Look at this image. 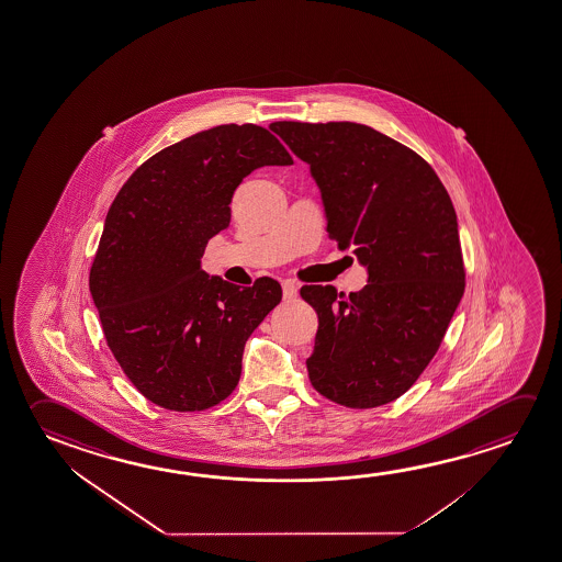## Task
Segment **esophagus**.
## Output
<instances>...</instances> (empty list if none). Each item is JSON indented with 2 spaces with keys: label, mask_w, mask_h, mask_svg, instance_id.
I'll return each instance as SVG.
<instances>
[{
  "label": "esophagus",
  "mask_w": 562,
  "mask_h": 562,
  "mask_svg": "<svg viewBox=\"0 0 562 562\" xmlns=\"http://www.w3.org/2000/svg\"><path fill=\"white\" fill-rule=\"evenodd\" d=\"M282 292H284V300H294V297H297V288H295L294 282H284L282 284Z\"/></svg>",
  "instance_id": "obj_1"
}]
</instances>
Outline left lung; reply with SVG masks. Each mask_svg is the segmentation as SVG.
<instances>
[{"mask_svg": "<svg viewBox=\"0 0 562 562\" xmlns=\"http://www.w3.org/2000/svg\"><path fill=\"white\" fill-rule=\"evenodd\" d=\"M312 167L327 232L368 267L360 292L303 285L319 317L313 387L348 408L387 405L413 387L465 292L448 190L411 147L356 122H272Z\"/></svg>", "mask_w": 562, "mask_h": 562, "instance_id": "8db88e82", "label": "left lung"}]
</instances>
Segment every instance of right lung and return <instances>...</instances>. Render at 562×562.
<instances>
[{
  "label": "right lung",
  "instance_id": "add662e5",
  "mask_svg": "<svg viewBox=\"0 0 562 562\" xmlns=\"http://www.w3.org/2000/svg\"><path fill=\"white\" fill-rule=\"evenodd\" d=\"M292 164L267 128L222 124L157 151L122 184L89 292L106 345L147 401L192 413L234 393L245 342L282 288L268 277L249 288L210 278L200 259L229 225L243 179L265 165Z\"/></svg>",
  "mask_w": 562,
  "mask_h": 562
}]
</instances>
